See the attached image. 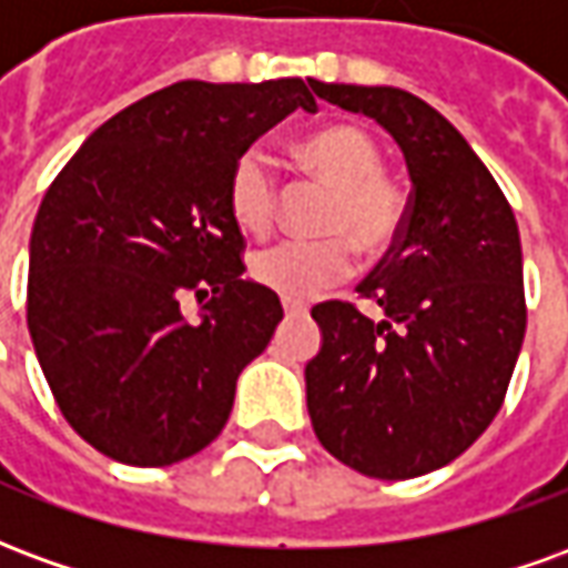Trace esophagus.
<instances>
[{"label":"esophagus","instance_id":"1","mask_svg":"<svg viewBox=\"0 0 568 568\" xmlns=\"http://www.w3.org/2000/svg\"><path fill=\"white\" fill-rule=\"evenodd\" d=\"M283 310L288 320H292V316H307V307H304V304H297V301H283Z\"/></svg>","mask_w":568,"mask_h":568}]
</instances>
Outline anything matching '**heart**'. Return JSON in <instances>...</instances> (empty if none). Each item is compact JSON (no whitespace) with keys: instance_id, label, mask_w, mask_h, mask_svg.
Listing matches in <instances>:
<instances>
[{"instance_id":"heart-1","label":"heart","mask_w":568,"mask_h":568,"mask_svg":"<svg viewBox=\"0 0 568 568\" xmlns=\"http://www.w3.org/2000/svg\"><path fill=\"white\" fill-rule=\"evenodd\" d=\"M292 158L332 197L322 206L313 243H280L258 252L252 280L288 301H307L353 273V246L381 255L393 246L405 222V197L381 173V145L356 124H325L292 145ZM276 182L258 151H243L227 175V210L243 234L264 236L276 219Z\"/></svg>"}]
</instances>
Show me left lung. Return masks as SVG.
Instances as JSON below:
<instances>
[{
	"label": "left lung",
	"mask_w": 568,
	"mask_h": 568,
	"mask_svg": "<svg viewBox=\"0 0 568 568\" xmlns=\"http://www.w3.org/2000/svg\"><path fill=\"white\" fill-rule=\"evenodd\" d=\"M316 93L374 118L410 175L402 234L353 304L313 307L307 410L334 459L381 480L453 463L499 414L526 334L520 231L496 179L447 118L398 88L322 84Z\"/></svg>",
	"instance_id": "8db88e82"
}]
</instances>
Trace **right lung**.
<instances>
[{"instance_id":"obj_1","label":"right lung","mask_w":568,"mask_h":568,"mask_svg":"<svg viewBox=\"0 0 568 568\" xmlns=\"http://www.w3.org/2000/svg\"><path fill=\"white\" fill-rule=\"evenodd\" d=\"M301 79L175 81L109 118L60 170L30 236L27 325L63 417L109 459L182 463L219 438L283 304L243 280L227 175ZM213 297L187 323L178 297Z\"/></svg>"}]
</instances>
